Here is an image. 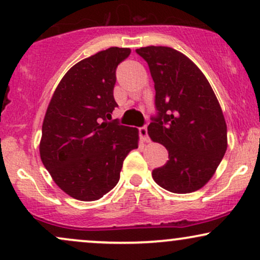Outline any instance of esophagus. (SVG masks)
Segmentation results:
<instances>
[{
    "label": "esophagus",
    "instance_id": "1",
    "mask_svg": "<svg viewBox=\"0 0 260 260\" xmlns=\"http://www.w3.org/2000/svg\"><path fill=\"white\" fill-rule=\"evenodd\" d=\"M139 136H140V139H142L143 142H145V143L150 142V139H149V136H148V128H147V126L139 128Z\"/></svg>",
    "mask_w": 260,
    "mask_h": 260
}]
</instances>
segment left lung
<instances>
[{
  "label": "left lung",
  "mask_w": 260,
  "mask_h": 260,
  "mask_svg": "<svg viewBox=\"0 0 260 260\" xmlns=\"http://www.w3.org/2000/svg\"><path fill=\"white\" fill-rule=\"evenodd\" d=\"M136 51L154 80L157 115L148 134L169 151L168 162L151 176L172 193L201 189L228 149V127L215 92L194 62L177 50L147 46Z\"/></svg>",
  "instance_id": "1"
}]
</instances>
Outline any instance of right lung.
Segmentation results:
<instances>
[{
	"mask_svg": "<svg viewBox=\"0 0 260 260\" xmlns=\"http://www.w3.org/2000/svg\"><path fill=\"white\" fill-rule=\"evenodd\" d=\"M131 53L110 47L64 74L43 122L40 157L55 183L74 199L98 201L120 180L123 160L138 148V129L111 120L116 68Z\"/></svg>",
	"mask_w": 260,
	"mask_h": 260,
	"instance_id": "right-lung-1",
	"label": "right lung"
}]
</instances>
